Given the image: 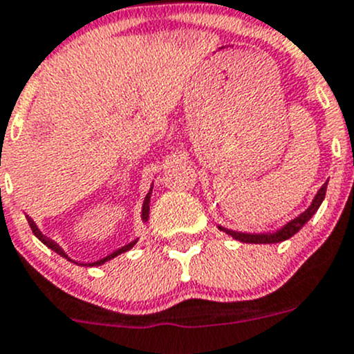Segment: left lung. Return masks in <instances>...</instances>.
<instances>
[{
  "label": "left lung",
  "mask_w": 354,
  "mask_h": 354,
  "mask_svg": "<svg viewBox=\"0 0 354 354\" xmlns=\"http://www.w3.org/2000/svg\"><path fill=\"white\" fill-rule=\"evenodd\" d=\"M326 191H327V182L322 185V187L319 189V192L315 194V198H313V201L310 206H308V209H305L304 213L298 214L295 220L288 221L285 227L281 228V230L274 232V233H242V232H233V230H228V228H223V227H218L220 230L227 232L228 235H232L235 240H240V242H245V243H278V242H283V240H288L290 236H293L295 233L300 230L301 227H304L305 223H307L308 220L315 214V211L319 209V206L322 204L324 198H326Z\"/></svg>",
  "instance_id": "1"
}]
</instances>
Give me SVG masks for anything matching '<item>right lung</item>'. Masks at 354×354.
I'll list each match as a JSON object with an SVG mask.
<instances>
[{
    "label": "right lung",
    "mask_w": 354,
    "mask_h": 354,
    "mask_svg": "<svg viewBox=\"0 0 354 354\" xmlns=\"http://www.w3.org/2000/svg\"><path fill=\"white\" fill-rule=\"evenodd\" d=\"M150 196H151V191L148 192V194H147V198H145V203H143V211H141V218H143V221H148V213H150ZM27 221H28V225H30V228H32V232H34V235L37 236L39 240H41V242L44 243V245H47V247H49L50 250H54V252H56V254H59L61 257H66L68 261H71V259H69V257L66 256V252H64V250L61 249V247L57 245V243L54 242V240L47 239L46 235H42L41 230H39V228H37V225L34 223V220H32V218H28V216H27ZM136 242H138V240H134V242L127 243V245L121 247V249H118V250H115V252L109 254L107 257L100 259V261H95V262H88V264H82V266H102V264H104V262H107V261H111V259L118 257L119 254H122V252H127V250H129V249H133V245H134V243H136Z\"/></svg>",
    "instance_id": "add662e5"
}]
</instances>
